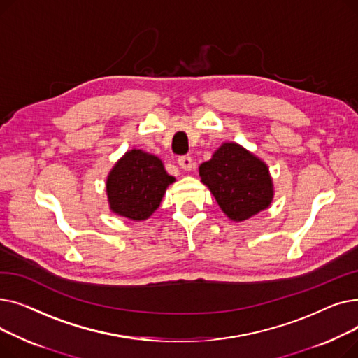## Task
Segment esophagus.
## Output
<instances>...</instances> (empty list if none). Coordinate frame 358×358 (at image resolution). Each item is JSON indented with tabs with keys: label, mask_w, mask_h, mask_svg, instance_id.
Here are the masks:
<instances>
[{
	"label": "esophagus",
	"mask_w": 358,
	"mask_h": 358,
	"mask_svg": "<svg viewBox=\"0 0 358 358\" xmlns=\"http://www.w3.org/2000/svg\"><path fill=\"white\" fill-rule=\"evenodd\" d=\"M178 165H180V168L181 169H184V171H190V169L193 168V159H192V157H180L178 158Z\"/></svg>",
	"instance_id": "34e87169"
}]
</instances>
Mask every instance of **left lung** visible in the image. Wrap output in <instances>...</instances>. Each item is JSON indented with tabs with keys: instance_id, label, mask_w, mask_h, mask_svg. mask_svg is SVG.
Returning a JSON list of instances; mask_svg holds the SVG:
<instances>
[{
	"instance_id": "1",
	"label": "left lung",
	"mask_w": 358,
	"mask_h": 358,
	"mask_svg": "<svg viewBox=\"0 0 358 358\" xmlns=\"http://www.w3.org/2000/svg\"><path fill=\"white\" fill-rule=\"evenodd\" d=\"M201 182L219 208L234 222L267 210L274 199L268 165L236 142H223L209 161L199 166Z\"/></svg>"
}]
</instances>
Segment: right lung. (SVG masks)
<instances>
[{"instance_id":"obj_1","label":"right lung","mask_w":358,"mask_h":358,"mask_svg":"<svg viewBox=\"0 0 358 358\" xmlns=\"http://www.w3.org/2000/svg\"><path fill=\"white\" fill-rule=\"evenodd\" d=\"M174 181L157 155L130 149L107 176L108 208L126 219L146 220L159 208L168 185Z\"/></svg>"}]
</instances>
